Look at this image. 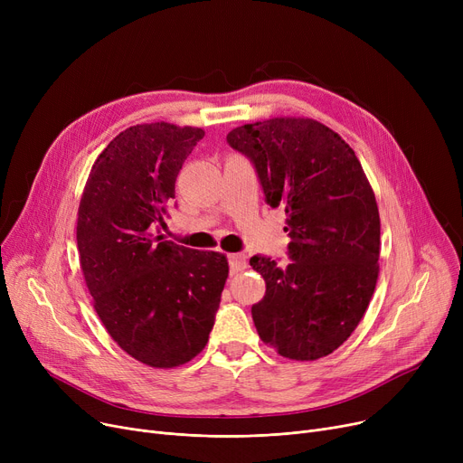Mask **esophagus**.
<instances>
[{
  "instance_id": "obj_1",
  "label": "esophagus",
  "mask_w": 463,
  "mask_h": 463,
  "mask_svg": "<svg viewBox=\"0 0 463 463\" xmlns=\"http://www.w3.org/2000/svg\"><path fill=\"white\" fill-rule=\"evenodd\" d=\"M246 269V255H240V253H232L229 255V270H231V276L238 274L240 270Z\"/></svg>"
}]
</instances>
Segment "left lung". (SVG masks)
<instances>
[{"instance_id": "1", "label": "left lung", "mask_w": 463, "mask_h": 463, "mask_svg": "<svg viewBox=\"0 0 463 463\" xmlns=\"http://www.w3.org/2000/svg\"><path fill=\"white\" fill-rule=\"evenodd\" d=\"M232 150L255 166L264 201L283 206L288 264L250 259L266 281L251 307L262 342L290 360L342 345L368 309L379 276L381 222L351 146L309 118H272L232 129Z\"/></svg>"}]
</instances>
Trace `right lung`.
Returning <instances> with one entry per match:
<instances>
[{"mask_svg": "<svg viewBox=\"0 0 463 463\" xmlns=\"http://www.w3.org/2000/svg\"><path fill=\"white\" fill-rule=\"evenodd\" d=\"M199 128L142 124L95 159L77 223L82 274L107 332L152 368H175L208 344L229 276L225 255L156 236Z\"/></svg>", "mask_w": 463, "mask_h": 463, "instance_id": "1", "label": "right lung"}]
</instances>
